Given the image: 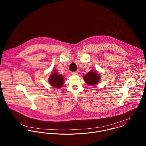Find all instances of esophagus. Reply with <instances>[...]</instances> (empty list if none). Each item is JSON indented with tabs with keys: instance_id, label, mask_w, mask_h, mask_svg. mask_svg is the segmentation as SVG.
I'll list each match as a JSON object with an SVG mask.
<instances>
[{
	"instance_id": "esophagus-1",
	"label": "esophagus",
	"mask_w": 146,
	"mask_h": 146,
	"mask_svg": "<svg viewBox=\"0 0 146 146\" xmlns=\"http://www.w3.org/2000/svg\"><path fill=\"white\" fill-rule=\"evenodd\" d=\"M71 74H72V75H77V74H78V72H77V71L72 72H71Z\"/></svg>"
}]
</instances>
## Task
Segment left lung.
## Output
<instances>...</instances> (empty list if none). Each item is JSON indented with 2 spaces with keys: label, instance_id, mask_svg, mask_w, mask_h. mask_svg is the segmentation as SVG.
<instances>
[{
  "label": "left lung",
  "instance_id": "left-lung-1",
  "mask_svg": "<svg viewBox=\"0 0 146 146\" xmlns=\"http://www.w3.org/2000/svg\"><path fill=\"white\" fill-rule=\"evenodd\" d=\"M83 78L87 85L94 86L100 82L101 76L97 71L91 70L84 75Z\"/></svg>",
  "mask_w": 146,
  "mask_h": 146
}]
</instances>
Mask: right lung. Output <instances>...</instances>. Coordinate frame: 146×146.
Here are the masks:
<instances>
[{
	"mask_svg": "<svg viewBox=\"0 0 146 146\" xmlns=\"http://www.w3.org/2000/svg\"><path fill=\"white\" fill-rule=\"evenodd\" d=\"M53 71L50 74L49 78V83L52 86L56 88L60 89L62 86L64 84L63 76L58 74L57 70L54 69Z\"/></svg>",
	"mask_w": 146,
	"mask_h": 146,
	"instance_id": "obj_1",
	"label": "right lung"
}]
</instances>
